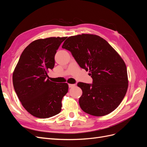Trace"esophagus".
I'll return each instance as SVG.
<instances>
[{"mask_svg":"<svg viewBox=\"0 0 147 147\" xmlns=\"http://www.w3.org/2000/svg\"><path fill=\"white\" fill-rule=\"evenodd\" d=\"M75 85H76L75 84H69V88H73V87L75 86Z\"/></svg>","mask_w":147,"mask_h":147,"instance_id":"34e87169","label":"esophagus"}]
</instances>
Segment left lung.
<instances>
[{"mask_svg": "<svg viewBox=\"0 0 147 147\" xmlns=\"http://www.w3.org/2000/svg\"><path fill=\"white\" fill-rule=\"evenodd\" d=\"M62 48L70 51L92 78V84H77L83 92L79 99L82 110L101 117L116 109L128 87L126 66L118 53L105 40L92 34L69 37Z\"/></svg>", "mask_w": 147, "mask_h": 147, "instance_id": "1", "label": "left lung"}]
</instances>
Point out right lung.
Segmentation results:
<instances>
[{
	"mask_svg": "<svg viewBox=\"0 0 147 147\" xmlns=\"http://www.w3.org/2000/svg\"><path fill=\"white\" fill-rule=\"evenodd\" d=\"M66 38L50 37L30 43L13 72V84L18 97L24 108L37 118H48L61 111L62 99L69 86L49 80L47 73L54 68L55 56Z\"/></svg>",
	"mask_w": 147,
	"mask_h": 147,
	"instance_id": "add662e5",
	"label": "right lung"
}]
</instances>
